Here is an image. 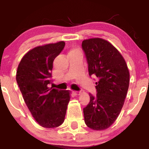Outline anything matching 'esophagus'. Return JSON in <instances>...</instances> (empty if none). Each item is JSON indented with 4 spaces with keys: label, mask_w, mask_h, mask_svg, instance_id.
I'll list each match as a JSON object with an SVG mask.
<instances>
[{
    "label": "esophagus",
    "mask_w": 149,
    "mask_h": 149,
    "mask_svg": "<svg viewBox=\"0 0 149 149\" xmlns=\"http://www.w3.org/2000/svg\"><path fill=\"white\" fill-rule=\"evenodd\" d=\"M73 94L74 95H79L80 94V91H73Z\"/></svg>",
    "instance_id": "1"
}]
</instances>
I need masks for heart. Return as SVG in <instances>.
Returning a JSON list of instances; mask_svg holds the SVG:
<instances>
[{
  "label": "heart",
  "instance_id": "heart-1",
  "mask_svg": "<svg viewBox=\"0 0 149 149\" xmlns=\"http://www.w3.org/2000/svg\"><path fill=\"white\" fill-rule=\"evenodd\" d=\"M73 51H76V50H72V51H71V52H73Z\"/></svg>",
  "mask_w": 149,
  "mask_h": 149
}]
</instances>
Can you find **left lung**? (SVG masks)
Wrapping results in <instances>:
<instances>
[{
    "label": "left lung",
    "mask_w": 149,
    "mask_h": 149,
    "mask_svg": "<svg viewBox=\"0 0 149 149\" xmlns=\"http://www.w3.org/2000/svg\"><path fill=\"white\" fill-rule=\"evenodd\" d=\"M82 47L86 56L89 76H96L95 96L83 109L85 123L94 130L108 128L117 118L123 106L130 84L125 61L113 45L104 39L84 40Z\"/></svg>",
    "instance_id": "left-lung-1"
}]
</instances>
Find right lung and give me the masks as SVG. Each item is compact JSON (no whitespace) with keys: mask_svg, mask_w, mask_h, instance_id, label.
<instances>
[{"mask_svg":"<svg viewBox=\"0 0 149 149\" xmlns=\"http://www.w3.org/2000/svg\"><path fill=\"white\" fill-rule=\"evenodd\" d=\"M65 45L64 41L35 47L19 63L16 81L30 112L41 126L56 127L64 121L70 100L68 91L48 86L55 58Z\"/></svg>","mask_w":149,"mask_h":149,"instance_id":"add662e5","label":"right lung"}]
</instances>
